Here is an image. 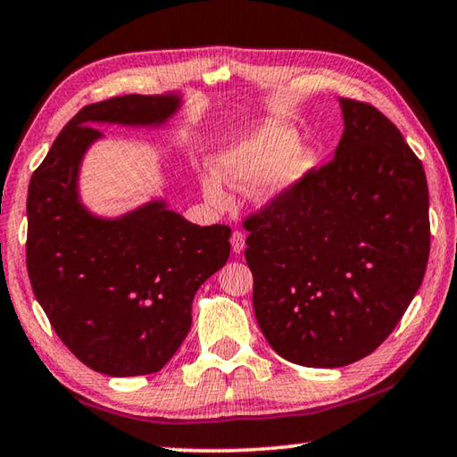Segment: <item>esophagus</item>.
<instances>
[{
	"label": "esophagus",
	"mask_w": 457,
	"mask_h": 457,
	"mask_svg": "<svg viewBox=\"0 0 457 457\" xmlns=\"http://www.w3.org/2000/svg\"><path fill=\"white\" fill-rule=\"evenodd\" d=\"M229 242H231V250H234L236 253H242L244 247H245V236H244V231L236 229L234 234H231Z\"/></svg>",
	"instance_id": "34e87169"
}]
</instances>
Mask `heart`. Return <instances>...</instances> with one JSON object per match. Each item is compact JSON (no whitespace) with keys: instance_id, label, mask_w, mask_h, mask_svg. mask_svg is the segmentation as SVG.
<instances>
[{"instance_id":"obj_1","label":"heart","mask_w":457,"mask_h":457,"mask_svg":"<svg viewBox=\"0 0 457 457\" xmlns=\"http://www.w3.org/2000/svg\"><path fill=\"white\" fill-rule=\"evenodd\" d=\"M292 145L294 135L278 125L236 138L215 159L218 175H205L201 179L205 197L215 207H228L229 193L223 181L234 187H245L262 179L260 195L264 199L282 193L308 163L303 153L290 151Z\"/></svg>"}]
</instances>
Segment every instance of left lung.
<instances>
[{"label":"left lung","instance_id":"1","mask_svg":"<svg viewBox=\"0 0 457 457\" xmlns=\"http://www.w3.org/2000/svg\"><path fill=\"white\" fill-rule=\"evenodd\" d=\"M335 157L245 215L253 312L270 346L303 367H345L403 319L429 260V191L399 129L343 98Z\"/></svg>","mask_w":457,"mask_h":457}]
</instances>
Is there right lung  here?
Returning a JSON list of instances; mask_svg holds the SVG:
<instances>
[{
  "instance_id": "add662e5",
  "label": "right lung",
  "mask_w": 457,
  "mask_h": 457,
  "mask_svg": "<svg viewBox=\"0 0 457 457\" xmlns=\"http://www.w3.org/2000/svg\"><path fill=\"white\" fill-rule=\"evenodd\" d=\"M175 106V96L127 95L80 108L29 179L32 290L62 343L96 373L163 369L191 328L197 288L229 256L223 223L201 228L163 204L104 221L76 197L82 153L100 137L90 122L154 125Z\"/></svg>"
}]
</instances>
